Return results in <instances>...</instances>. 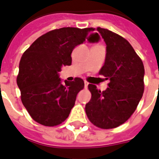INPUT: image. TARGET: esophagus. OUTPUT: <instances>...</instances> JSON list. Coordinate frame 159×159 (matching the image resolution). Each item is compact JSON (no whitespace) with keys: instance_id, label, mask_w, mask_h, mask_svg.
<instances>
[{"instance_id":"1","label":"esophagus","mask_w":159,"mask_h":159,"mask_svg":"<svg viewBox=\"0 0 159 159\" xmlns=\"http://www.w3.org/2000/svg\"><path fill=\"white\" fill-rule=\"evenodd\" d=\"M88 82H87V81H84V87H85V88H88Z\"/></svg>"}]
</instances>
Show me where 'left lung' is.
Here are the masks:
<instances>
[{
  "label": "left lung",
  "instance_id": "8db88e82",
  "mask_svg": "<svg viewBox=\"0 0 159 159\" xmlns=\"http://www.w3.org/2000/svg\"><path fill=\"white\" fill-rule=\"evenodd\" d=\"M97 30L107 46L99 73L110 82L102 92L95 85H88L92 98L85 110L91 123L109 129L122 125L136 110L143 94L144 66L127 40L107 29Z\"/></svg>",
  "mask_w": 159,
  "mask_h": 159
}]
</instances>
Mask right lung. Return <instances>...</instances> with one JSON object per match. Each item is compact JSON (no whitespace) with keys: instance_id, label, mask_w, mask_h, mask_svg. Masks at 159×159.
I'll return each instance as SVG.
<instances>
[{"instance_id":"obj_1","label":"right lung","mask_w":159,"mask_h":159,"mask_svg":"<svg viewBox=\"0 0 159 159\" xmlns=\"http://www.w3.org/2000/svg\"><path fill=\"white\" fill-rule=\"evenodd\" d=\"M93 31L92 27L56 29L40 36L23 53L16 82L23 105L40 124L58 125L70 114L84 82L76 77L63 83L59 71L62 66L71 65V54L77 46L86 40L98 42V35Z\"/></svg>"}]
</instances>
